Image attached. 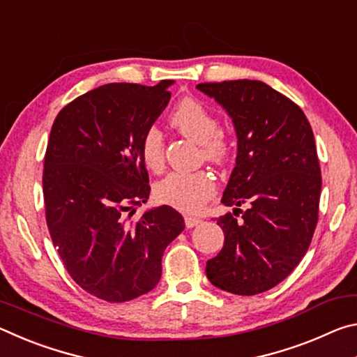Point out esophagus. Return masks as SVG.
Segmentation results:
<instances>
[{"label":"esophagus","mask_w":357,"mask_h":357,"mask_svg":"<svg viewBox=\"0 0 357 357\" xmlns=\"http://www.w3.org/2000/svg\"><path fill=\"white\" fill-rule=\"evenodd\" d=\"M184 222H185V227L187 228H193L197 225H200V223L203 222L200 217H193V215H185L184 217Z\"/></svg>","instance_id":"1"}]
</instances>
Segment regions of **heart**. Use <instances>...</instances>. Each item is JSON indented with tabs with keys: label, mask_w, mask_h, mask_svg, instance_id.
<instances>
[{
	"label": "heart",
	"mask_w": 357,
	"mask_h": 357,
	"mask_svg": "<svg viewBox=\"0 0 357 357\" xmlns=\"http://www.w3.org/2000/svg\"><path fill=\"white\" fill-rule=\"evenodd\" d=\"M170 124L181 135L200 144L202 159L215 167H225L233 155L229 138L219 130L215 114L200 100L185 98L170 114ZM143 164L151 172L159 173L165 167V143L160 130L149 128L140 140ZM217 184L213 173H172L155 184V198L185 213L200 209L215 193Z\"/></svg>",
	"instance_id": "heart-1"
}]
</instances>
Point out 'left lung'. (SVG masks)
Returning <instances> with one entry per match:
<instances>
[{"label":"left lung","mask_w":357,"mask_h":357,"mask_svg":"<svg viewBox=\"0 0 357 357\" xmlns=\"http://www.w3.org/2000/svg\"><path fill=\"white\" fill-rule=\"evenodd\" d=\"M197 88L225 108L238 135L236 167L222 198L238 208L217 219L225 241L208 259L206 277L233 294L268 291L293 273L315 233L321 193L315 137L304 112L263 82ZM241 204L250 208L245 213Z\"/></svg>","instance_id":"8db88e82"}]
</instances>
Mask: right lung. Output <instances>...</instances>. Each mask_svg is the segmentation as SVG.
<instances>
[{
    "label": "right lung",
    "instance_id": "obj_1",
    "mask_svg": "<svg viewBox=\"0 0 357 357\" xmlns=\"http://www.w3.org/2000/svg\"><path fill=\"white\" fill-rule=\"evenodd\" d=\"M172 83L104 84L66 105L52 126L42 174L48 231L77 285L107 302L149 293L164 250L185 227L172 206L132 217L151 192L140 140Z\"/></svg>",
    "mask_w": 357,
    "mask_h": 357
}]
</instances>
